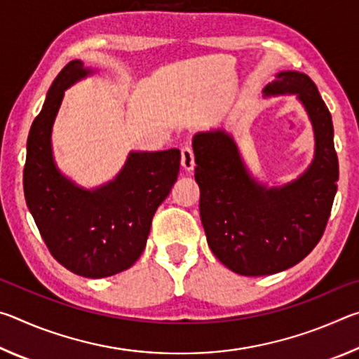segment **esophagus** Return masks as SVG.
Segmentation results:
<instances>
[{"instance_id": "34e87169", "label": "esophagus", "mask_w": 359, "mask_h": 359, "mask_svg": "<svg viewBox=\"0 0 359 359\" xmlns=\"http://www.w3.org/2000/svg\"><path fill=\"white\" fill-rule=\"evenodd\" d=\"M180 161H182V168H184L185 171H188V172L193 171L194 169V154L190 147L182 149Z\"/></svg>"}]
</instances>
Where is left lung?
<instances>
[{
  "label": "left lung",
  "instance_id": "left-lung-1",
  "mask_svg": "<svg viewBox=\"0 0 359 359\" xmlns=\"http://www.w3.org/2000/svg\"><path fill=\"white\" fill-rule=\"evenodd\" d=\"M296 95L312 121L315 155L296 180L266 187L248 172L224 130L193 136L199 214L212 253L236 274L269 276L302 261L325 233L337 191L331 114L307 74L282 71L264 96Z\"/></svg>",
  "mask_w": 359,
  "mask_h": 359
}]
</instances>
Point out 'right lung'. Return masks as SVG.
<instances>
[{"instance_id":"add662e5","label":"right lung","mask_w":359,"mask_h":359,"mask_svg":"<svg viewBox=\"0 0 359 359\" xmlns=\"http://www.w3.org/2000/svg\"><path fill=\"white\" fill-rule=\"evenodd\" d=\"M90 74L72 60L52 82L28 135L23 191L52 257L77 276L101 278L142 255L151 218L177 180L180 150L130 151L117 177L93 190L65 177L53 160L52 126L65 90Z\"/></svg>"}]
</instances>
